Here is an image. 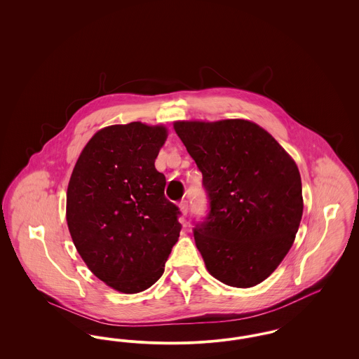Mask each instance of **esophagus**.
<instances>
[{
	"label": "esophagus",
	"mask_w": 359,
	"mask_h": 359,
	"mask_svg": "<svg viewBox=\"0 0 359 359\" xmlns=\"http://www.w3.org/2000/svg\"><path fill=\"white\" fill-rule=\"evenodd\" d=\"M179 207H180V211H182V214L186 217L188 214V202L187 201H182L180 203H179Z\"/></svg>",
	"instance_id": "1"
}]
</instances>
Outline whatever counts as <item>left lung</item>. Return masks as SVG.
<instances>
[{
	"mask_svg": "<svg viewBox=\"0 0 359 359\" xmlns=\"http://www.w3.org/2000/svg\"><path fill=\"white\" fill-rule=\"evenodd\" d=\"M173 128L203 175L210 210L194 238L207 271L226 285L255 287L273 273L299 230L296 163L250 121H177Z\"/></svg>",
	"mask_w": 359,
	"mask_h": 359,
	"instance_id": "8db88e82",
	"label": "left lung"
}]
</instances>
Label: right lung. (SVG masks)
<instances>
[{
    "mask_svg": "<svg viewBox=\"0 0 359 359\" xmlns=\"http://www.w3.org/2000/svg\"><path fill=\"white\" fill-rule=\"evenodd\" d=\"M164 126L141 122L97 132L79 156L67 188V224L88 269L113 290L138 293L164 273L177 242L180 210L164 195L154 160Z\"/></svg>",
    "mask_w": 359,
    "mask_h": 359,
    "instance_id": "right-lung-1",
    "label": "right lung"
}]
</instances>
